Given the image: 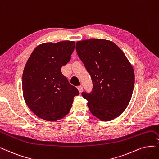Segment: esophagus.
I'll return each instance as SVG.
<instances>
[{"mask_svg":"<svg viewBox=\"0 0 159 159\" xmlns=\"http://www.w3.org/2000/svg\"><path fill=\"white\" fill-rule=\"evenodd\" d=\"M77 89H78V90H79V91L80 92H83V87L82 86H77Z\"/></svg>","mask_w":159,"mask_h":159,"instance_id":"obj_1","label":"esophagus"}]
</instances>
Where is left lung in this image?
Segmentation results:
<instances>
[{
	"instance_id": "obj_1",
	"label": "left lung",
	"mask_w": 159,
	"mask_h": 159,
	"mask_svg": "<svg viewBox=\"0 0 159 159\" xmlns=\"http://www.w3.org/2000/svg\"><path fill=\"white\" fill-rule=\"evenodd\" d=\"M76 50L93 83L90 93L82 92L90 111L103 121L116 118L132 96L135 77L130 63L118 46L107 40L78 41Z\"/></svg>"
}]
</instances>
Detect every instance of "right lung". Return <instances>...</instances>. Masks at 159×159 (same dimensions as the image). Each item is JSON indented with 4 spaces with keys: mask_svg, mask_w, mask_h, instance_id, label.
Listing matches in <instances>:
<instances>
[{
    "mask_svg": "<svg viewBox=\"0 0 159 159\" xmlns=\"http://www.w3.org/2000/svg\"><path fill=\"white\" fill-rule=\"evenodd\" d=\"M74 41L46 43L34 48L26 63L22 76L25 102L34 114L47 121L67 115L73 98L79 94L61 69L70 60Z\"/></svg>",
    "mask_w": 159,
    "mask_h": 159,
    "instance_id": "right-lung-1",
    "label": "right lung"
}]
</instances>
